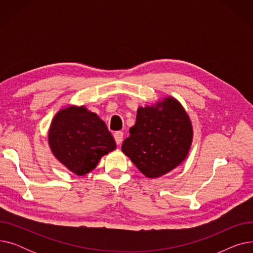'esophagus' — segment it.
Masks as SVG:
<instances>
[{"label":"esophagus","mask_w":253,"mask_h":253,"mask_svg":"<svg viewBox=\"0 0 253 253\" xmlns=\"http://www.w3.org/2000/svg\"><path fill=\"white\" fill-rule=\"evenodd\" d=\"M114 137H115L117 144H121L123 141V132H121V131L116 132V133L114 134Z\"/></svg>","instance_id":"obj_1"}]
</instances>
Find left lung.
<instances>
[{
  "label": "left lung",
  "instance_id": "8db88e82",
  "mask_svg": "<svg viewBox=\"0 0 253 253\" xmlns=\"http://www.w3.org/2000/svg\"><path fill=\"white\" fill-rule=\"evenodd\" d=\"M122 152L149 178L160 177L187 158L193 140L188 114L173 97L138 108Z\"/></svg>",
  "mask_w": 253,
  "mask_h": 253
}]
</instances>
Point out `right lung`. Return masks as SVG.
I'll return each instance as SVG.
<instances>
[{
	"instance_id": "right-lung-1",
	"label": "right lung",
	"mask_w": 253,
	"mask_h": 253,
	"mask_svg": "<svg viewBox=\"0 0 253 253\" xmlns=\"http://www.w3.org/2000/svg\"><path fill=\"white\" fill-rule=\"evenodd\" d=\"M48 141L57 160L81 176L117 147L104 122L84 105L60 110L52 120Z\"/></svg>"
}]
</instances>
